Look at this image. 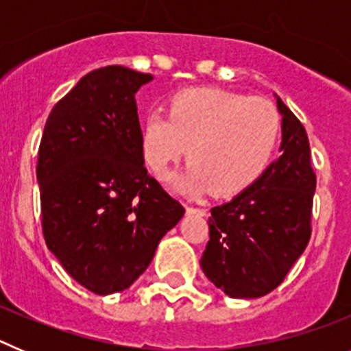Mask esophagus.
Segmentation results:
<instances>
[{"instance_id": "1", "label": "esophagus", "mask_w": 351, "mask_h": 351, "mask_svg": "<svg viewBox=\"0 0 351 351\" xmlns=\"http://www.w3.org/2000/svg\"><path fill=\"white\" fill-rule=\"evenodd\" d=\"M186 213L200 214V216H204V214H206V209H200V207H193V206H186Z\"/></svg>"}]
</instances>
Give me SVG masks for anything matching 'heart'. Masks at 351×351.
<instances>
[{
    "mask_svg": "<svg viewBox=\"0 0 351 351\" xmlns=\"http://www.w3.org/2000/svg\"><path fill=\"white\" fill-rule=\"evenodd\" d=\"M281 132L280 114L265 98L221 88H191L172 96L167 116L153 110L141 125V151L156 178L186 154L191 163L170 179L190 197L210 190H246L267 169Z\"/></svg>",
    "mask_w": 351,
    "mask_h": 351,
    "instance_id": "b5f03b06",
    "label": "heart"
}]
</instances>
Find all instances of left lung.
I'll list each match as a JSON object with an SVG mask.
<instances>
[{
	"instance_id": "1",
	"label": "left lung",
	"mask_w": 351,
	"mask_h": 351,
	"mask_svg": "<svg viewBox=\"0 0 351 351\" xmlns=\"http://www.w3.org/2000/svg\"><path fill=\"white\" fill-rule=\"evenodd\" d=\"M276 104L281 156L230 202L210 209L200 267L232 299H256L280 287L311 237L316 176L308 133L280 96Z\"/></svg>"
}]
</instances>
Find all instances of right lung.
Returning a JSON list of instances; mask_svg holds the SVG:
<instances>
[{
	"label": "right lung",
	"instance_id": "obj_1",
	"mask_svg": "<svg viewBox=\"0 0 351 351\" xmlns=\"http://www.w3.org/2000/svg\"><path fill=\"white\" fill-rule=\"evenodd\" d=\"M151 80L125 66L84 75L52 108L40 142L45 243L98 295L132 287L184 214L144 167L135 95Z\"/></svg>",
	"mask_w": 351,
	"mask_h": 351
}]
</instances>
